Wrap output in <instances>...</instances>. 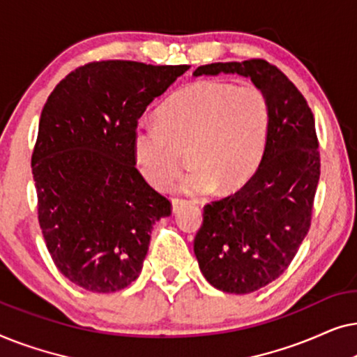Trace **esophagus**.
Here are the masks:
<instances>
[{"label": "esophagus", "mask_w": 357, "mask_h": 357, "mask_svg": "<svg viewBox=\"0 0 357 357\" xmlns=\"http://www.w3.org/2000/svg\"><path fill=\"white\" fill-rule=\"evenodd\" d=\"M188 202L187 199H182V198H174L172 199V213H178L180 209L183 206H187Z\"/></svg>", "instance_id": "obj_1"}]
</instances>
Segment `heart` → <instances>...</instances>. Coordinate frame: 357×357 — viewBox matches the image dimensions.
Segmentation results:
<instances>
[{
	"label": "heart",
	"instance_id": "b5f03b06",
	"mask_svg": "<svg viewBox=\"0 0 357 357\" xmlns=\"http://www.w3.org/2000/svg\"><path fill=\"white\" fill-rule=\"evenodd\" d=\"M159 123L135 130L136 164L154 187L162 188L182 169L187 149L193 170L178 188L187 193L241 190L260 165L270 131V105L253 86L197 81L160 105Z\"/></svg>",
	"mask_w": 357,
	"mask_h": 357
}]
</instances>
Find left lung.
Returning a JSON list of instances; mask_svg holds the SVG:
<instances>
[{
  "instance_id": "1",
  "label": "left lung",
  "mask_w": 357,
  "mask_h": 357,
  "mask_svg": "<svg viewBox=\"0 0 357 357\" xmlns=\"http://www.w3.org/2000/svg\"><path fill=\"white\" fill-rule=\"evenodd\" d=\"M250 77L270 105L261 162L243 188L204 206L195 255L209 284L250 294L280 278L310 227L320 178L315 120L297 87L265 60L211 63L193 76Z\"/></svg>"
}]
</instances>
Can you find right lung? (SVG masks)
<instances>
[{"mask_svg":"<svg viewBox=\"0 0 357 357\" xmlns=\"http://www.w3.org/2000/svg\"><path fill=\"white\" fill-rule=\"evenodd\" d=\"M188 70L97 61L71 71L43 105L32 174L38 222L63 276L91 292L128 287L170 202L135 167L133 136L155 97Z\"/></svg>","mask_w":357,"mask_h":357,"instance_id":"right-lung-1","label":"right lung"}]
</instances>
